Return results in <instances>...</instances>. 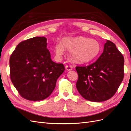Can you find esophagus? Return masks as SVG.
<instances>
[{
	"instance_id": "obj_1",
	"label": "esophagus",
	"mask_w": 131,
	"mask_h": 131,
	"mask_svg": "<svg viewBox=\"0 0 131 131\" xmlns=\"http://www.w3.org/2000/svg\"><path fill=\"white\" fill-rule=\"evenodd\" d=\"M66 69L67 70H68V71L71 70H72V67L71 66H66Z\"/></svg>"
}]
</instances>
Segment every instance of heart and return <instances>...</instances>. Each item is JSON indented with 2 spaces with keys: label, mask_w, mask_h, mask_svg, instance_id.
Returning a JSON list of instances; mask_svg holds the SVG:
<instances>
[{
  "label": "heart",
  "mask_w": 131,
  "mask_h": 131,
  "mask_svg": "<svg viewBox=\"0 0 131 131\" xmlns=\"http://www.w3.org/2000/svg\"><path fill=\"white\" fill-rule=\"evenodd\" d=\"M64 49L70 51V56L78 63H88L96 58L101 50V45L96 40L84 37L63 38L61 42L55 45L54 51L58 57H61Z\"/></svg>",
  "instance_id": "obj_1"
}]
</instances>
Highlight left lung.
<instances>
[{
    "mask_svg": "<svg viewBox=\"0 0 131 131\" xmlns=\"http://www.w3.org/2000/svg\"><path fill=\"white\" fill-rule=\"evenodd\" d=\"M124 58L113 42L106 40L103 52L88 66L77 67V89L81 96L91 102H103L112 98L124 77Z\"/></svg>",
    "mask_w": 131,
    "mask_h": 131,
    "instance_id": "obj_1",
    "label": "left lung"
}]
</instances>
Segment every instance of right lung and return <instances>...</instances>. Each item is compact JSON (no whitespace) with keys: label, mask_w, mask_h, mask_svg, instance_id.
Here are the masks:
<instances>
[{"label":"right lung","mask_w":131,"mask_h":131,"mask_svg":"<svg viewBox=\"0 0 131 131\" xmlns=\"http://www.w3.org/2000/svg\"><path fill=\"white\" fill-rule=\"evenodd\" d=\"M11 80L21 97L43 100L52 93L64 66L53 62L45 37H34L19 43L10 58Z\"/></svg>","instance_id":"1"}]
</instances>
